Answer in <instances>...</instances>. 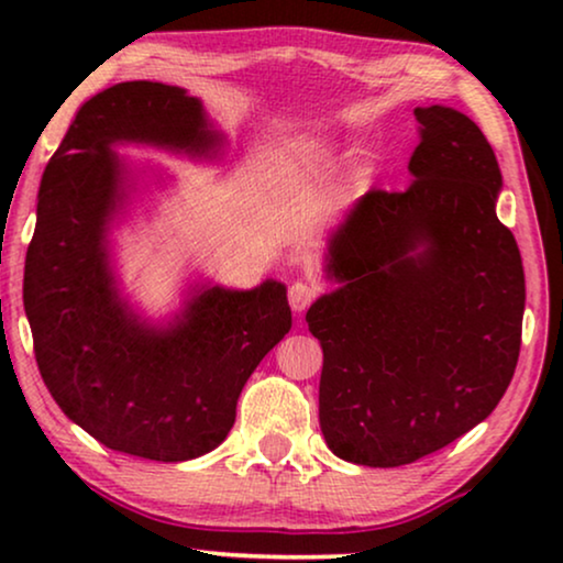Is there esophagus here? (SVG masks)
Wrapping results in <instances>:
<instances>
[{
	"mask_svg": "<svg viewBox=\"0 0 563 563\" xmlns=\"http://www.w3.org/2000/svg\"><path fill=\"white\" fill-rule=\"evenodd\" d=\"M314 297H318V289L307 282H295L289 287V305L295 312H305L314 302Z\"/></svg>",
	"mask_w": 563,
	"mask_h": 563,
	"instance_id": "34e87169",
	"label": "esophagus"
}]
</instances>
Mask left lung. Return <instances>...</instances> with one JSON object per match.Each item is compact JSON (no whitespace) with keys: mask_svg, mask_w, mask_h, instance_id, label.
Returning <instances> with one entry per match:
<instances>
[{"mask_svg":"<svg viewBox=\"0 0 563 563\" xmlns=\"http://www.w3.org/2000/svg\"><path fill=\"white\" fill-rule=\"evenodd\" d=\"M415 120L410 187L358 199L330 238L328 276L341 287L307 310L328 449L374 468L441 451L495 410L526 310L487 137L451 107H418Z\"/></svg>","mask_w":563,"mask_h":563,"instance_id":"left-lung-1","label":"left lung"}]
</instances>
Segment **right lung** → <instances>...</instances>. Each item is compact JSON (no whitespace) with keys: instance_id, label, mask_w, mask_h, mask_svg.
<instances>
[{"instance_id":"right-lung-1","label":"right lung","mask_w":563,"mask_h":563,"mask_svg":"<svg viewBox=\"0 0 563 563\" xmlns=\"http://www.w3.org/2000/svg\"><path fill=\"white\" fill-rule=\"evenodd\" d=\"M112 143L207 156L222 137L197 97L161 81H122L81 104L43 172L22 299L45 387L68 420L107 449L189 461L225 441L238 397L289 333L284 284L197 289L164 328L114 287L107 230L125 199Z\"/></svg>"}]
</instances>
